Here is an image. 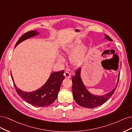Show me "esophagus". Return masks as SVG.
I'll return each mask as SVG.
<instances>
[{
    "label": "esophagus",
    "instance_id": "esophagus-1",
    "mask_svg": "<svg viewBox=\"0 0 132 132\" xmlns=\"http://www.w3.org/2000/svg\"><path fill=\"white\" fill-rule=\"evenodd\" d=\"M63 75H64V76L66 78H69L71 77V73H69V72H67V71L65 72V73H64V74H63Z\"/></svg>",
    "mask_w": 132,
    "mask_h": 132
}]
</instances>
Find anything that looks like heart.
<instances>
[{
  "label": "heart",
  "mask_w": 132,
  "mask_h": 132,
  "mask_svg": "<svg viewBox=\"0 0 132 132\" xmlns=\"http://www.w3.org/2000/svg\"><path fill=\"white\" fill-rule=\"evenodd\" d=\"M63 52L65 54L70 55V61L72 65L78 66L83 62L87 48L86 46H81V43H75L66 45L62 48ZM57 61L63 63L65 59L62 56H59L57 59Z\"/></svg>",
  "instance_id": "obj_1"
}]
</instances>
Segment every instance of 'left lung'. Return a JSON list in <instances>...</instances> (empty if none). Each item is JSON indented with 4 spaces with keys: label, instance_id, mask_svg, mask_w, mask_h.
I'll use <instances>...</instances> for the list:
<instances>
[{
    "label": "left lung",
    "instance_id": "8db88e82",
    "mask_svg": "<svg viewBox=\"0 0 132 132\" xmlns=\"http://www.w3.org/2000/svg\"><path fill=\"white\" fill-rule=\"evenodd\" d=\"M105 39L111 42L112 41L111 38L106 34H105ZM80 72L81 68L79 67L76 71L75 75L72 77V93L76 103L80 106L88 109L95 108L104 104L115 91L120 78L119 73L117 86L112 90L103 95H95L88 91L86 87L84 86L80 77Z\"/></svg>",
    "mask_w": 132,
    "mask_h": 132
}]
</instances>
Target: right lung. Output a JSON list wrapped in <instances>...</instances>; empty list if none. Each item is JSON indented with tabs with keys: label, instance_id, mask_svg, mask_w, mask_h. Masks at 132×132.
<instances>
[{
	"label": "right lung",
	"instance_id": "add662e5",
	"mask_svg": "<svg viewBox=\"0 0 132 132\" xmlns=\"http://www.w3.org/2000/svg\"><path fill=\"white\" fill-rule=\"evenodd\" d=\"M39 34L40 33L37 31H31L24 33L17 42L15 47L23 41ZM63 73V70L53 72L43 86L31 92H24L18 88L15 84L11 73V76L16 91L22 99L32 105L38 107H45L52 104L56 99L61 83L65 79Z\"/></svg>",
	"mask_w": 132,
	"mask_h": 132
}]
</instances>
